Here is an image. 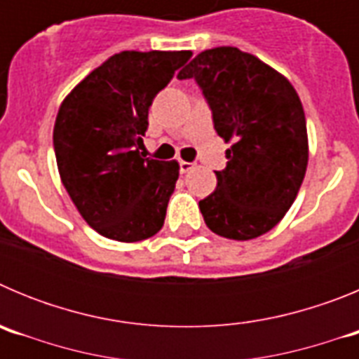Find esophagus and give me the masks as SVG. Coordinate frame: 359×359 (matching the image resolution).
<instances>
[{"mask_svg":"<svg viewBox=\"0 0 359 359\" xmlns=\"http://www.w3.org/2000/svg\"><path fill=\"white\" fill-rule=\"evenodd\" d=\"M194 169V163H190V161H180V172L185 174V172H190V170Z\"/></svg>","mask_w":359,"mask_h":359,"instance_id":"34e87169","label":"esophagus"}]
</instances>
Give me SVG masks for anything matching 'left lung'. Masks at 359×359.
Masks as SVG:
<instances>
[{
	"instance_id": "left-lung-1",
	"label": "left lung",
	"mask_w": 359,
	"mask_h": 359,
	"mask_svg": "<svg viewBox=\"0 0 359 359\" xmlns=\"http://www.w3.org/2000/svg\"><path fill=\"white\" fill-rule=\"evenodd\" d=\"M177 79H194L224 142L226 167L199 201L207 226L226 239L269 231L297 198L307 169V126L297 91L284 75L233 46L196 55Z\"/></svg>"
}]
</instances>
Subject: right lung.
Segmentation results:
<instances>
[{
    "mask_svg": "<svg viewBox=\"0 0 359 359\" xmlns=\"http://www.w3.org/2000/svg\"><path fill=\"white\" fill-rule=\"evenodd\" d=\"M192 52H120L62 100L53 128L61 182L100 236L136 243L161 230L177 161L144 158L149 107Z\"/></svg>",
    "mask_w": 359,
    "mask_h": 359,
    "instance_id": "right-lung-1",
    "label": "right lung"
}]
</instances>
